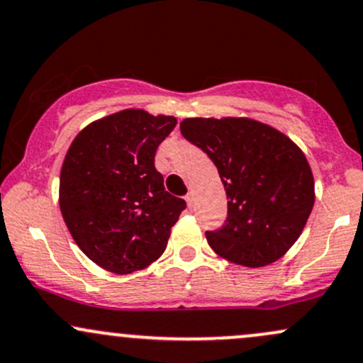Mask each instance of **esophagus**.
I'll list each match as a JSON object with an SVG mask.
<instances>
[{
	"instance_id": "34e87169",
	"label": "esophagus",
	"mask_w": 363,
	"mask_h": 363,
	"mask_svg": "<svg viewBox=\"0 0 363 363\" xmlns=\"http://www.w3.org/2000/svg\"><path fill=\"white\" fill-rule=\"evenodd\" d=\"M186 203H187V206H189V208L194 206V193H193V191H191V193H187Z\"/></svg>"
}]
</instances>
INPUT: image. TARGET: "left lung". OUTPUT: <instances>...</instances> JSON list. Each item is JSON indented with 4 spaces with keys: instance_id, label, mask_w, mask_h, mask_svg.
<instances>
[{
    "instance_id": "left-lung-1",
    "label": "left lung",
    "mask_w": 363,
    "mask_h": 363,
    "mask_svg": "<svg viewBox=\"0 0 363 363\" xmlns=\"http://www.w3.org/2000/svg\"><path fill=\"white\" fill-rule=\"evenodd\" d=\"M181 133L213 160L227 193V222L206 232L210 247L247 268L285 256L315 199L312 169L298 145L251 118H187Z\"/></svg>"
}]
</instances>
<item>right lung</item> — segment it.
Returning a JSON list of instances; mask_svg holds the SVG:
<instances>
[{
    "label": "right lung",
    "mask_w": 363,
    "mask_h": 363,
    "mask_svg": "<svg viewBox=\"0 0 363 363\" xmlns=\"http://www.w3.org/2000/svg\"><path fill=\"white\" fill-rule=\"evenodd\" d=\"M176 124L174 116L124 109L83 128L66 152L62 220L83 254L107 272H138L167 247L186 201L165 191L155 152Z\"/></svg>",
    "instance_id": "add662e5"
}]
</instances>
